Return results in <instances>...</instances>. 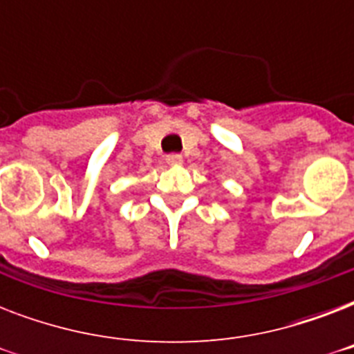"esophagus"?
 Listing matches in <instances>:
<instances>
[{
	"mask_svg": "<svg viewBox=\"0 0 354 354\" xmlns=\"http://www.w3.org/2000/svg\"><path fill=\"white\" fill-rule=\"evenodd\" d=\"M165 161L169 163V165H180V163L183 161V158L180 154H169L165 158Z\"/></svg>",
	"mask_w": 354,
	"mask_h": 354,
	"instance_id": "esophagus-1",
	"label": "esophagus"
}]
</instances>
